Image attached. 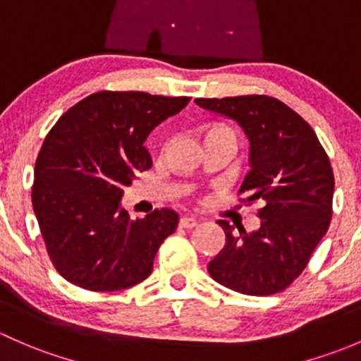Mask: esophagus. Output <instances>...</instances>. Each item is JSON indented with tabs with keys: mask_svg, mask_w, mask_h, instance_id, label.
<instances>
[{
	"mask_svg": "<svg viewBox=\"0 0 361 361\" xmlns=\"http://www.w3.org/2000/svg\"><path fill=\"white\" fill-rule=\"evenodd\" d=\"M196 224H198V221H196L195 217H188V215H185V217H180V221H179L180 228H185V229L195 228Z\"/></svg>",
	"mask_w": 361,
	"mask_h": 361,
	"instance_id": "1",
	"label": "esophagus"
}]
</instances>
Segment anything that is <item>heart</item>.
Instances as JSON below:
<instances>
[{
	"instance_id": "heart-1",
	"label": "heart",
	"mask_w": 361,
	"mask_h": 361,
	"mask_svg": "<svg viewBox=\"0 0 361 361\" xmlns=\"http://www.w3.org/2000/svg\"><path fill=\"white\" fill-rule=\"evenodd\" d=\"M215 133H224V135H231V137H233V133L229 132V130H226V128H219V126H214V128L207 130L205 137H208V135H215Z\"/></svg>"
}]
</instances>
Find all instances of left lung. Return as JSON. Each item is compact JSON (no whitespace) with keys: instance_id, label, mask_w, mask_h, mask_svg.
Listing matches in <instances>:
<instances>
[{"instance_id":"8db88e82","label":"left lung","mask_w":361,"mask_h":361,"mask_svg":"<svg viewBox=\"0 0 361 361\" xmlns=\"http://www.w3.org/2000/svg\"><path fill=\"white\" fill-rule=\"evenodd\" d=\"M210 113L236 121L250 142V172L241 203L261 202V226L233 231L219 221L226 245L210 262L217 283L245 295H273L304 271L332 219L334 172L314 130L267 95L196 99Z\"/></svg>"}]
</instances>
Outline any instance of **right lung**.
Here are the masks:
<instances>
[{
    "instance_id": "right-lung-1",
    "label": "right lung",
    "mask_w": 361,
    "mask_h": 361,
    "mask_svg": "<svg viewBox=\"0 0 361 361\" xmlns=\"http://www.w3.org/2000/svg\"><path fill=\"white\" fill-rule=\"evenodd\" d=\"M189 97L97 92L48 132L35 166L32 208L55 269L76 287L116 292L146 280L154 255L176 231L170 208L132 221L126 185L153 166L147 135Z\"/></svg>"
}]
</instances>
